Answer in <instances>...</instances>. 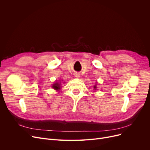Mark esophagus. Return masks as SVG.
Segmentation results:
<instances>
[{
	"instance_id": "esophagus-1",
	"label": "esophagus",
	"mask_w": 150,
	"mask_h": 150,
	"mask_svg": "<svg viewBox=\"0 0 150 150\" xmlns=\"http://www.w3.org/2000/svg\"><path fill=\"white\" fill-rule=\"evenodd\" d=\"M74 76H75V77H76V78H79L80 76V74H78V73H75V74H74Z\"/></svg>"
}]
</instances>
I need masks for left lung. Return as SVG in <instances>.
<instances>
[{
	"label": "left lung",
	"mask_w": 150,
	"mask_h": 150,
	"mask_svg": "<svg viewBox=\"0 0 150 150\" xmlns=\"http://www.w3.org/2000/svg\"><path fill=\"white\" fill-rule=\"evenodd\" d=\"M96 88H97V87H96V85H95V86H93V88H94V89H96Z\"/></svg>",
	"instance_id": "left-lung-1"
}]
</instances>
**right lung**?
Segmentation results:
<instances>
[{
	"instance_id": "right-lung-1",
	"label": "right lung",
	"mask_w": 150,
	"mask_h": 150,
	"mask_svg": "<svg viewBox=\"0 0 150 150\" xmlns=\"http://www.w3.org/2000/svg\"><path fill=\"white\" fill-rule=\"evenodd\" d=\"M60 82H61V81H60ZM60 82H59H59L54 83L53 84V86H52V88H53L54 89H55V90H57V91L60 90V89L61 88V83H60Z\"/></svg>"
}]
</instances>
